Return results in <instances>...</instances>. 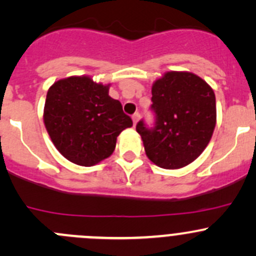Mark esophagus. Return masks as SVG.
<instances>
[{
	"instance_id": "esophagus-1",
	"label": "esophagus",
	"mask_w": 256,
	"mask_h": 256,
	"mask_svg": "<svg viewBox=\"0 0 256 256\" xmlns=\"http://www.w3.org/2000/svg\"><path fill=\"white\" fill-rule=\"evenodd\" d=\"M138 118H140V114H138V112L134 114V115H132V121H134V125H136V124H138Z\"/></svg>"
}]
</instances>
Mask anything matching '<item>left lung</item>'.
<instances>
[{
  "label": "left lung",
  "instance_id": "obj_1",
  "mask_svg": "<svg viewBox=\"0 0 256 256\" xmlns=\"http://www.w3.org/2000/svg\"><path fill=\"white\" fill-rule=\"evenodd\" d=\"M156 126L136 125L150 161L166 170L192 164L204 151L216 122V95L190 72H166L152 84Z\"/></svg>",
  "mask_w": 256,
  "mask_h": 256
}]
</instances>
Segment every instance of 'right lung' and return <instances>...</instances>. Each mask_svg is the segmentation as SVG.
<instances>
[{
  "instance_id": "add662e5",
  "label": "right lung",
  "mask_w": 256,
  "mask_h": 256,
  "mask_svg": "<svg viewBox=\"0 0 256 256\" xmlns=\"http://www.w3.org/2000/svg\"><path fill=\"white\" fill-rule=\"evenodd\" d=\"M110 84L88 76L54 82L48 89L43 121L56 148L73 164L90 167L112 156L121 131L132 126Z\"/></svg>"
}]
</instances>
